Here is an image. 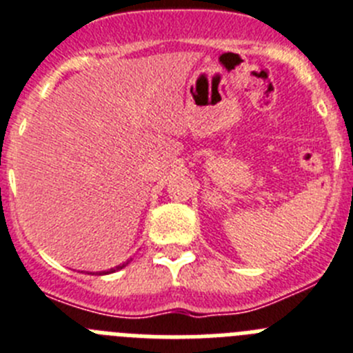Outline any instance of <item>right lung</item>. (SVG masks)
<instances>
[{
    "mask_svg": "<svg viewBox=\"0 0 353 353\" xmlns=\"http://www.w3.org/2000/svg\"><path fill=\"white\" fill-rule=\"evenodd\" d=\"M125 265H128V263H125ZM125 265H121V266H117V268H112V270H110V272H115V270H121V268H124ZM110 272H103V274H110Z\"/></svg>",
    "mask_w": 353,
    "mask_h": 353,
    "instance_id": "obj_1",
    "label": "right lung"
}]
</instances>
